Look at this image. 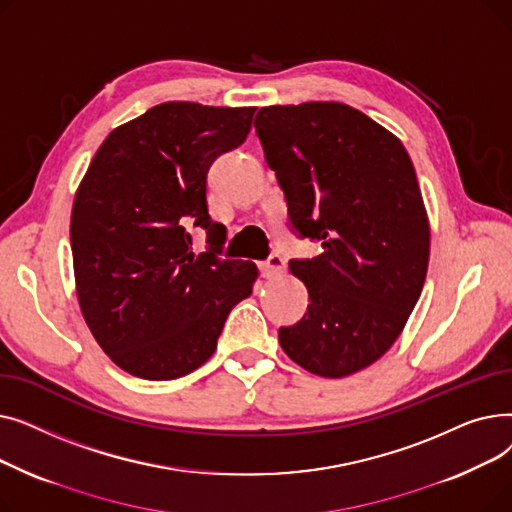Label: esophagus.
Masks as SVG:
<instances>
[{
    "label": "esophagus",
    "instance_id": "obj_1",
    "mask_svg": "<svg viewBox=\"0 0 512 512\" xmlns=\"http://www.w3.org/2000/svg\"><path fill=\"white\" fill-rule=\"evenodd\" d=\"M259 270H261V276H263V278L272 280V278H278V276L284 274L286 261H284V257H280V255H272L267 261L259 263Z\"/></svg>",
    "mask_w": 512,
    "mask_h": 512
}]
</instances>
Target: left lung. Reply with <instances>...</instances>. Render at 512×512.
I'll use <instances>...</instances> for the list:
<instances>
[{"instance_id": "left-lung-1", "label": "left lung", "mask_w": 512, "mask_h": 512, "mask_svg": "<svg viewBox=\"0 0 512 512\" xmlns=\"http://www.w3.org/2000/svg\"><path fill=\"white\" fill-rule=\"evenodd\" d=\"M255 132L288 218L324 253L292 259L311 305L280 328L282 351L321 378H344L388 353L423 290L429 222L398 137L338 101L261 107Z\"/></svg>"}]
</instances>
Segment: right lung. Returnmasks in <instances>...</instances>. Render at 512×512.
<instances>
[{"mask_svg":"<svg viewBox=\"0 0 512 512\" xmlns=\"http://www.w3.org/2000/svg\"><path fill=\"white\" fill-rule=\"evenodd\" d=\"M257 107L159 103L114 128L80 180L70 245L80 311L120 369L176 380L218 348L232 307L251 297L253 261L222 259L226 228L207 211L213 159L247 139ZM208 230L195 256L185 226Z\"/></svg>","mask_w":512,"mask_h":512,"instance_id":"obj_1","label":"right lung"}]
</instances>
